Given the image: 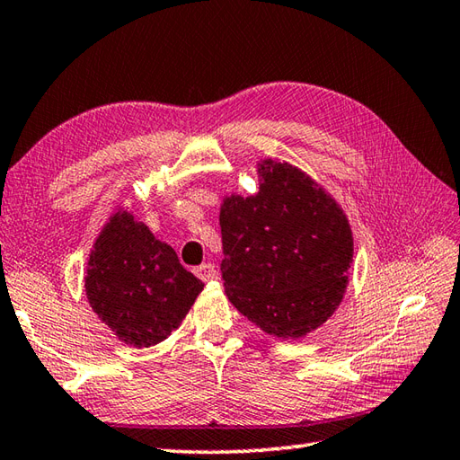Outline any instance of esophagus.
Listing matches in <instances>:
<instances>
[{
    "instance_id": "esophagus-1",
    "label": "esophagus",
    "mask_w": 460,
    "mask_h": 460,
    "mask_svg": "<svg viewBox=\"0 0 460 460\" xmlns=\"http://www.w3.org/2000/svg\"><path fill=\"white\" fill-rule=\"evenodd\" d=\"M195 275L201 279V281H215L217 279V269H215L213 263H203L195 269Z\"/></svg>"
}]
</instances>
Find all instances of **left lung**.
Instances as JSON below:
<instances>
[{
    "instance_id": "left-lung-1",
    "label": "left lung",
    "mask_w": 460,
    "mask_h": 460,
    "mask_svg": "<svg viewBox=\"0 0 460 460\" xmlns=\"http://www.w3.org/2000/svg\"><path fill=\"white\" fill-rule=\"evenodd\" d=\"M259 193L223 201L221 273L229 301L269 335L325 323L347 289L353 235L339 205L289 164L259 165Z\"/></svg>"
}]
</instances>
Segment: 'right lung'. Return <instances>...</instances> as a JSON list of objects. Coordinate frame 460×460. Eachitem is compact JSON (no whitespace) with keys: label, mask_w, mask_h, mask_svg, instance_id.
<instances>
[{"label":"right lung","mask_w":460,"mask_h":460,"mask_svg":"<svg viewBox=\"0 0 460 460\" xmlns=\"http://www.w3.org/2000/svg\"><path fill=\"white\" fill-rule=\"evenodd\" d=\"M203 283L143 223L117 213L89 257L85 293L123 343L151 347L181 325Z\"/></svg>","instance_id":"right-lung-1"}]
</instances>
